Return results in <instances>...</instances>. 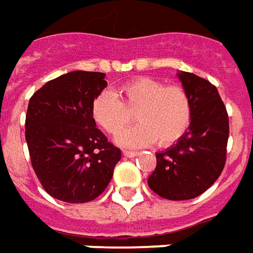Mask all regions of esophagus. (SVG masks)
<instances>
[{"instance_id":"esophagus-1","label":"esophagus","mask_w":253,"mask_h":253,"mask_svg":"<svg viewBox=\"0 0 253 253\" xmlns=\"http://www.w3.org/2000/svg\"><path fill=\"white\" fill-rule=\"evenodd\" d=\"M138 155V152L135 151H123V156L126 157H135Z\"/></svg>"}]
</instances>
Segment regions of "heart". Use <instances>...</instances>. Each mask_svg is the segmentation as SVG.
I'll return each mask as SVG.
<instances>
[{
    "instance_id": "obj_1",
    "label": "heart",
    "mask_w": 253,
    "mask_h": 253,
    "mask_svg": "<svg viewBox=\"0 0 253 253\" xmlns=\"http://www.w3.org/2000/svg\"><path fill=\"white\" fill-rule=\"evenodd\" d=\"M135 109L139 123L116 137L121 146L139 148L157 139L163 146L175 144L188 132L193 119V102L186 90L148 77L128 81L116 93L100 91L91 102V116L104 131L114 135L130 121L127 109Z\"/></svg>"
}]
</instances>
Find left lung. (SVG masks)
Masks as SVG:
<instances>
[{
	"mask_svg": "<svg viewBox=\"0 0 253 253\" xmlns=\"http://www.w3.org/2000/svg\"><path fill=\"white\" fill-rule=\"evenodd\" d=\"M182 87L193 102L188 132L166 151L156 153L149 188L167 200H190L212 186L225 167L229 116L218 89L207 79L178 71Z\"/></svg>",
	"mask_w": 253,
	"mask_h": 253,
	"instance_id": "obj_1",
	"label": "left lung"
}]
</instances>
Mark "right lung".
I'll list each match as a JSON object with an SVG mask.
<instances>
[{
  "instance_id": "1",
  "label": "right lung",
  "mask_w": 253,
  "mask_h": 253,
  "mask_svg": "<svg viewBox=\"0 0 253 253\" xmlns=\"http://www.w3.org/2000/svg\"><path fill=\"white\" fill-rule=\"evenodd\" d=\"M104 78L102 72H68L28 102L26 141L33 169L47 193L64 203L98 197L122 157L91 116V102L107 86Z\"/></svg>"
}]
</instances>
